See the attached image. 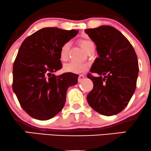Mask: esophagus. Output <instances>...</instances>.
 Here are the masks:
<instances>
[{
  "label": "esophagus",
  "mask_w": 151,
  "mask_h": 151,
  "mask_svg": "<svg viewBox=\"0 0 151 151\" xmlns=\"http://www.w3.org/2000/svg\"><path fill=\"white\" fill-rule=\"evenodd\" d=\"M84 75H83V74H79V77H78V81H81V80H83V79H84Z\"/></svg>",
  "instance_id": "obj_1"
}]
</instances>
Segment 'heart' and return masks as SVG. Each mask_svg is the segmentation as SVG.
Instances as JSON below:
<instances>
[{"label":"heart","mask_w":151,"mask_h":151,"mask_svg":"<svg viewBox=\"0 0 151 151\" xmlns=\"http://www.w3.org/2000/svg\"><path fill=\"white\" fill-rule=\"evenodd\" d=\"M80 46L86 52L91 47L94 46L92 41L88 39H80L79 40ZM70 42H67L64 43L61 46L60 50V58L62 62H66L69 58V51H70ZM64 70L67 72L70 73H81L87 70L88 64L87 63H77V62H70L65 64L63 67Z\"/></svg>","instance_id":"b5f03b06"}]
</instances>
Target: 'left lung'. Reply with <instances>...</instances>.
Returning a JSON list of instances; mask_svg holds the SVG:
<instances>
[{"label":"left lung","mask_w":151,"mask_h":151,"mask_svg":"<svg viewBox=\"0 0 151 151\" xmlns=\"http://www.w3.org/2000/svg\"><path fill=\"white\" fill-rule=\"evenodd\" d=\"M85 32L99 55L90 72L99 75H87L93 87L86 99L98 113L115 115L125 109L136 90L139 71L136 53L127 38L111 26L86 29Z\"/></svg>","instance_id":"left-lung-1"}]
</instances>
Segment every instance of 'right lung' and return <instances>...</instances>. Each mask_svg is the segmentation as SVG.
Returning a JSON list of instances; mask_svg holds the SVG:
<instances>
[{
  "instance_id": "add662e5",
  "label": "right lung",
  "mask_w": 151,
  "mask_h": 151,
  "mask_svg": "<svg viewBox=\"0 0 151 151\" xmlns=\"http://www.w3.org/2000/svg\"><path fill=\"white\" fill-rule=\"evenodd\" d=\"M77 33L45 27L22 42L13 64V90L31 117L45 121L56 116L65 106L68 88L77 84L78 74H53L62 67L60 47Z\"/></svg>"
}]
</instances>
